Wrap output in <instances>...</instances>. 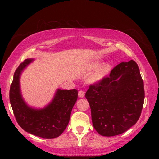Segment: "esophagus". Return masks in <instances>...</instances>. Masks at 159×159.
<instances>
[{
    "mask_svg": "<svg viewBox=\"0 0 159 159\" xmlns=\"http://www.w3.org/2000/svg\"><path fill=\"white\" fill-rule=\"evenodd\" d=\"M85 96V93L83 90H80L79 92V98H83Z\"/></svg>",
    "mask_w": 159,
    "mask_h": 159,
    "instance_id": "obj_1",
    "label": "esophagus"
}]
</instances>
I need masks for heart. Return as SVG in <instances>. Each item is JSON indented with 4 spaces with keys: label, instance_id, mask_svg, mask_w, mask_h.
I'll return each mask as SVG.
<instances>
[{
    "label": "heart",
    "instance_id": "1",
    "mask_svg": "<svg viewBox=\"0 0 159 159\" xmlns=\"http://www.w3.org/2000/svg\"><path fill=\"white\" fill-rule=\"evenodd\" d=\"M99 65H100L99 61H94L90 64L88 69L90 70V71H94V70L98 69ZM111 69L112 66L110 63H105L102 64L101 66H99V68L97 70L95 73L90 77V80L93 83L99 81V80L103 79L104 78H105L110 73Z\"/></svg>",
    "mask_w": 159,
    "mask_h": 159
}]
</instances>
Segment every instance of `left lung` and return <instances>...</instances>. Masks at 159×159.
Wrapping results in <instances>:
<instances>
[{
  "label": "left lung",
  "instance_id": "left-lung-1",
  "mask_svg": "<svg viewBox=\"0 0 159 159\" xmlns=\"http://www.w3.org/2000/svg\"><path fill=\"white\" fill-rule=\"evenodd\" d=\"M94 128L102 136L123 133L140 117L144 83L138 65L130 60L111 70L108 77L90 85L85 93Z\"/></svg>",
  "mask_w": 159,
  "mask_h": 159
}]
</instances>
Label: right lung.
Instances as JSON below:
<instances>
[{
	"label": "right lung",
	"instance_id": "add662e5",
	"mask_svg": "<svg viewBox=\"0 0 159 159\" xmlns=\"http://www.w3.org/2000/svg\"><path fill=\"white\" fill-rule=\"evenodd\" d=\"M34 59H26L15 72L10 88V101L17 122L24 130L43 138H57L69 122L71 110L78 99L77 90L57 89L50 103L43 109L29 107L21 95V72Z\"/></svg>",
	"mask_w": 159,
	"mask_h": 159
}]
</instances>
